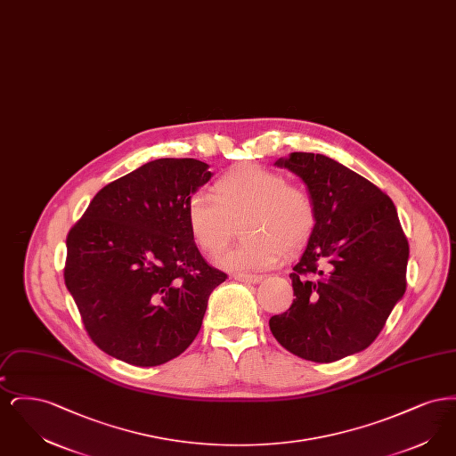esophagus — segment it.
Here are the masks:
<instances>
[{"label":"esophagus","instance_id":"1","mask_svg":"<svg viewBox=\"0 0 456 456\" xmlns=\"http://www.w3.org/2000/svg\"><path fill=\"white\" fill-rule=\"evenodd\" d=\"M234 281L242 283H258L261 281V275H248V273H236Z\"/></svg>","mask_w":456,"mask_h":456}]
</instances>
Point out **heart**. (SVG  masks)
<instances>
[{"instance_id": "b5f03b06", "label": "heart", "mask_w": 456, "mask_h": 456, "mask_svg": "<svg viewBox=\"0 0 456 456\" xmlns=\"http://www.w3.org/2000/svg\"><path fill=\"white\" fill-rule=\"evenodd\" d=\"M186 218L198 248L216 256L240 229L242 240L225 251L218 265L234 272L273 266L282 253L299 251L311 239L318 210L303 186L258 164H242L220 175L214 196L188 200Z\"/></svg>"}]
</instances>
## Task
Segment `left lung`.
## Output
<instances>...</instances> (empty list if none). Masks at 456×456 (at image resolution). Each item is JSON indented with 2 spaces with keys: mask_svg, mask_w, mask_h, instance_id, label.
Wrapping results in <instances>:
<instances>
[{
  "mask_svg": "<svg viewBox=\"0 0 456 456\" xmlns=\"http://www.w3.org/2000/svg\"><path fill=\"white\" fill-rule=\"evenodd\" d=\"M275 164L303 179L318 222L290 273L296 299L270 330L294 355L333 362L369 347L403 297L409 240L390 196L337 160L294 152Z\"/></svg>",
  "mask_w": 456,
  "mask_h": 456,
  "instance_id": "left-lung-1",
  "label": "left lung"
}]
</instances>
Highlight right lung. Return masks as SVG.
I'll use <instances>...</instances> for the list:
<instances>
[{
	"instance_id": "right-lung-1",
	"label": "right lung",
	"mask_w": 456,
	"mask_h": 456,
	"mask_svg": "<svg viewBox=\"0 0 456 456\" xmlns=\"http://www.w3.org/2000/svg\"><path fill=\"white\" fill-rule=\"evenodd\" d=\"M212 173L157 159L104 186L66 238L65 283L92 342L133 366L191 346L212 290L227 279L200 255L188 200Z\"/></svg>"
}]
</instances>
